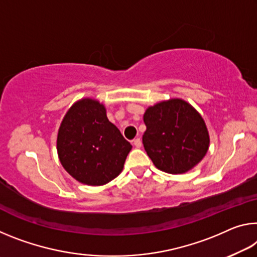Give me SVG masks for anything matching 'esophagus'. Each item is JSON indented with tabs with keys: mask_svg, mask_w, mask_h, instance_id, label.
<instances>
[{
	"mask_svg": "<svg viewBox=\"0 0 257 257\" xmlns=\"http://www.w3.org/2000/svg\"><path fill=\"white\" fill-rule=\"evenodd\" d=\"M134 145H135L136 148H141V146H142V141H141L140 137H137V138H135V140H134Z\"/></svg>",
	"mask_w": 257,
	"mask_h": 257,
	"instance_id": "1",
	"label": "esophagus"
}]
</instances>
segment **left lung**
I'll return each mask as SVG.
<instances>
[{
    "label": "left lung",
    "mask_w": 257,
    "mask_h": 257,
    "mask_svg": "<svg viewBox=\"0 0 257 257\" xmlns=\"http://www.w3.org/2000/svg\"><path fill=\"white\" fill-rule=\"evenodd\" d=\"M144 123V149L162 172L186 173L207 153L209 135L205 121L184 100L172 99L149 107Z\"/></svg>",
    "instance_id": "obj_1"
}]
</instances>
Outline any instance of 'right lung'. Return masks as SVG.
Segmentation results:
<instances>
[{
  "mask_svg": "<svg viewBox=\"0 0 257 257\" xmlns=\"http://www.w3.org/2000/svg\"><path fill=\"white\" fill-rule=\"evenodd\" d=\"M132 144L93 99L75 103L60 124L57 151L66 172L83 184L104 185L122 172Z\"/></svg>",
  "mask_w": 257,
  "mask_h": 257,
  "instance_id": "obj_1",
  "label": "right lung"
}]
</instances>
